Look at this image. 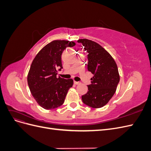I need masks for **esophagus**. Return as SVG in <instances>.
Wrapping results in <instances>:
<instances>
[{
    "instance_id": "34e87169",
    "label": "esophagus",
    "mask_w": 151,
    "mask_h": 151,
    "mask_svg": "<svg viewBox=\"0 0 151 151\" xmlns=\"http://www.w3.org/2000/svg\"><path fill=\"white\" fill-rule=\"evenodd\" d=\"M74 83L75 84H76V85H79V84H81L80 82H77V81H74Z\"/></svg>"
}]
</instances>
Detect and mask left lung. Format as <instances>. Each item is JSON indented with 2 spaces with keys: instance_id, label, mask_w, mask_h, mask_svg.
Listing matches in <instances>:
<instances>
[{
  "instance_id": "obj_1",
  "label": "left lung",
  "mask_w": 151,
  "mask_h": 151,
  "mask_svg": "<svg viewBox=\"0 0 151 151\" xmlns=\"http://www.w3.org/2000/svg\"><path fill=\"white\" fill-rule=\"evenodd\" d=\"M88 52V69L94 74L88 91L82 96L83 103L99 108L106 105L115 93L120 75L116 63L111 55L98 43L88 39H80Z\"/></svg>"
}]
</instances>
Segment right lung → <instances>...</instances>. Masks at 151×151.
<instances>
[{"label": "right lung", "instance_id": "right-lung-1", "mask_svg": "<svg viewBox=\"0 0 151 151\" xmlns=\"http://www.w3.org/2000/svg\"><path fill=\"white\" fill-rule=\"evenodd\" d=\"M74 42L54 40L37 53L28 74V84L36 101L45 109L57 108L64 102L68 89L74 81L57 77V70L62 68L61 56L67 47H72Z\"/></svg>", "mask_w": 151, "mask_h": 151}]
</instances>
